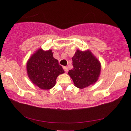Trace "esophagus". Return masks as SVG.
Instances as JSON below:
<instances>
[{
  "label": "esophagus",
  "mask_w": 131,
  "mask_h": 131,
  "mask_svg": "<svg viewBox=\"0 0 131 131\" xmlns=\"http://www.w3.org/2000/svg\"><path fill=\"white\" fill-rule=\"evenodd\" d=\"M63 69H64V70L65 71V72L67 73L68 71V68L67 67H65V66H64V67H63Z\"/></svg>",
  "instance_id": "34e87169"
}]
</instances>
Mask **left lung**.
Returning a JSON list of instances; mask_svg holds the SVG:
<instances>
[{"mask_svg":"<svg viewBox=\"0 0 131 131\" xmlns=\"http://www.w3.org/2000/svg\"><path fill=\"white\" fill-rule=\"evenodd\" d=\"M72 61L73 68L68 74L75 86L83 89L97 81L101 72V64L90 51L77 49Z\"/></svg>","mask_w":131,"mask_h":131,"instance_id":"obj_1","label":"left lung"}]
</instances>
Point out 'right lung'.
<instances>
[{"label": "right lung", "instance_id": "1", "mask_svg": "<svg viewBox=\"0 0 131 131\" xmlns=\"http://www.w3.org/2000/svg\"><path fill=\"white\" fill-rule=\"evenodd\" d=\"M27 71L31 81L39 88L47 90L54 86L59 75L64 73L51 49H39L27 63Z\"/></svg>", "mask_w": 131, "mask_h": 131}]
</instances>
